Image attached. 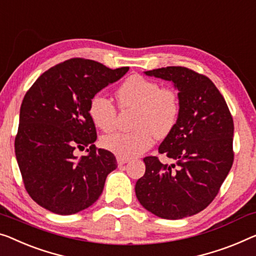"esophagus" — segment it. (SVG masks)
I'll use <instances>...</instances> for the list:
<instances>
[{"label":"esophagus","mask_w":256,"mask_h":256,"mask_svg":"<svg viewBox=\"0 0 256 256\" xmlns=\"http://www.w3.org/2000/svg\"><path fill=\"white\" fill-rule=\"evenodd\" d=\"M130 161L128 158H120V156H117V163L118 166H123L125 163H128Z\"/></svg>","instance_id":"34e87169"}]
</instances>
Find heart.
<instances>
[{"mask_svg":"<svg viewBox=\"0 0 256 256\" xmlns=\"http://www.w3.org/2000/svg\"><path fill=\"white\" fill-rule=\"evenodd\" d=\"M122 109L134 108L132 132H115L106 134L101 142L106 150L120 158H136L150 150L154 136L163 139L176 126L180 101L178 93L170 87H161L158 82L133 74L125 79L116 90ZM90 120L102 131L109 132L116 125L117 108L102 94H95L88 106Z\"/></svg>","mask_w":256,"mask_h":256,"instance_id":"obj_1","label":"heart"}]
</instances>
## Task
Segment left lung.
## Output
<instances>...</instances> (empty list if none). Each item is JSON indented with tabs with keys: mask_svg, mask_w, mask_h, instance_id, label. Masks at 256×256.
I'll use <instances>...</instances> for the list:
<instances>
[{
	"mask_svg": "<svg viewBox=\"0 0 256 256\" xmlns=\"http://www.w3.org/2000/svg\"><path fill=\"white\" fill-rule=\"evenodd\" d=\"M172 82L180 112L176 126L158 147L174 160L162 164L144 158L146 172L136 184L144 208L166 220L196 215L215 199L234 163V120L223 95L208 77L184 66L144 72Z\"/></svg>",
	"mask_w": 256,
	"mask_h": 256,
	"instance_id": "1",
	"label": "left lung"
}]
</instances>
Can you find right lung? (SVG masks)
<instances>
[{
  "mask_svg": "<svg viewBox=\"0 0 256 256\" xmlns=\"http://www.w3.org/2000/svg\"><path fill=\"white\" fill-rule=\"evenodd\" d=\"M128 66L112 68L71 58L44 72L25 94L14 152L30 196L47 210L71 215L101 196L106 178L117 168L112 152L95 147L90 98L120 79ZM88 146L82 158L74 150Z\"/></svg>",
  "mask_w": 256,
  "mask_h": 256,
  "instance_id": "obj_1",
  "label": "right lung"
}]
</instances>
